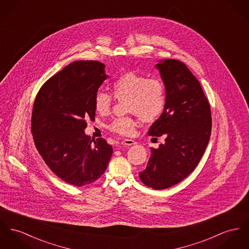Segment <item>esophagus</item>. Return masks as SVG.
Wrapping results in <instances>:
<instances>
[{
  "instance_id": "esophagus-1",
  "label": "esophagus",
  "mask_w": 249,
  "mask_h": 249,
  "mask_svg": "<svg viewBox=\"0 0 249 249\" xmlns=\"http://www.w3.org/2000/svg\"><path fill=\"white\" fill-rule=\"evenodd\" d=\"M136 142L133 140V139H124V140H122V142H121V144L122 145H126V146H132V145H134L135 144Z\"/></svg>"
}]
</instances>
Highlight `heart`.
Listing matches in <instances>:
<instances>
[{"instance_id": "1", "label": "heart", "mask_w": 249, "mask_h": 249, "mask_svg": "<svg viewBox=\"0 0 249 249\" xmlns=\"http://www.w3.org/2000/svg\"><path fill=\"white\" fill-rule=\"evenodd\" d=\"M115 98H128V111L138 115L146 122H153L163 115L167 105V89L159 77H148L134 72H128L116 77L112 83ZM114 96L98 90L95 94V110L100 115L111 110ZM137 121L132 116L116 117L108 125V129L116 134L131 136L135 133Z\"/></svg>"}]
</instances>
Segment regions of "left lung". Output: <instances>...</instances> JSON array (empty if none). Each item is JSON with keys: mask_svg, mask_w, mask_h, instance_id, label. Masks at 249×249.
<instances>
[{"mask_svg": "<svg viewBox=\"0 0 249 249\" xmlns=\"http://www.w3.org/2000/svg\"><path fill=\"white\" fill-rule=\"evenodd\" d=\"M167 89L166 109L148 134L164 136L165 144L151 148L141 182L154 190L172 187L190 175L201 160L211 134V105L198 79L176 59L156 64Z\"/></svg>", "mask_w": 249, "mask_h": 249, "instance_id": "left-lung-1", "label": "left lung"}]
</instances>
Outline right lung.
<instances>
[{
	"instance_id": "add662e5",
	"label": "right lung",
	"mask_w": 249,
	"mask_h": 249,
	"mask_svg": "<svg viewBox=\"0 0 249 249\" xmlns=\"http://www.w3.org/2000/svg\"><path fill=\"white\" fill-rule=\"evenodd\" d=\"M96 60L68 64L40 87L34 101L31 132L38 153L57 177L82 187L94 183L107 169L113 147L91 139L84 129L95 120L94 98L108 76Z\"/></svg>"
}]
</instances>
